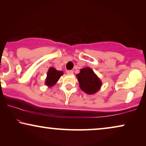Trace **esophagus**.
<instances>
[{
	"label": "esophagus",
	"mask_w": 146,
	"mask_h": 146,
	"mask_svg": "<svg viewBox=\"0 0 146 146\" xmlns=\"http://www.w3.org/2000/svg\"><path fill=\"white\" fill-rule=\"evenodd\" d=\"M67 73L68 74H73V70H68L67 71Z\"/></svg>",
	"instance_id": "1"
}]
</instances>
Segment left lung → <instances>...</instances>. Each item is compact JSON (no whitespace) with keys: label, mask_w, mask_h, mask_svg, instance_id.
Here are the masks:
<instances>
[{"label":"left lung","mask_w":146,"mask_h":146,"mask_svg":"<svg viewBox=\"0 0 146 146\" xmlns=\"http://www.w3.org/2000/svg\"><path fill=\"white\" fill-rule=\"evenodd\" d=\"M76 76L80 88L88 94H94L100 89L102 82L90 68L81 69Z\"/></svg>","instance_id":"1"}]
</instances>
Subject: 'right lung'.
<instances>
[{
  "instance_id": "obj_1",
  "label": "right lung",
  "mask_w": 146,
  "mask_h": 146,
  "mask_svg": "<svg viewBox=\"0 0 146 146\" xmlns=\"http://www.w3.org/2000/svg\"><path fill=\"white\" fill-rule=\"evenodd\" d=\"M62 75H63L62 71L56 70L55 68L50 67L47 72V77L46 78L45 84L48 87H52L57 82Z\"/></svg>"
}]
</instances>
